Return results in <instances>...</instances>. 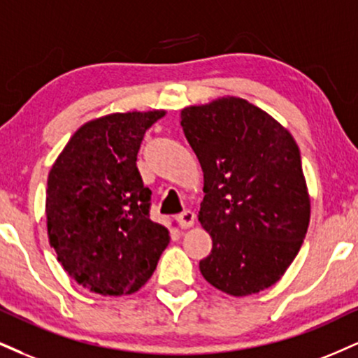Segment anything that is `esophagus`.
<instances>
[{
  "label": "esophagus",
  "mask_w": 358,
  "mask_h": 358,
  "mask_svg": "<svg viewBox=\"0 0 358 358\" xmlns=\"http://www.w3.org/2000/svg\"><path fill=\"white\" fill-rule=\"evenodd\" d=\"M178 222L182 228H190L195 223V213L190 212V210H185L183 213L178 215Z\"/></svg>",
  "instance_id": "1"
}]
</instances>
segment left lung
<instances>
[{"mask_svg":"<svg viewBox=\"0 0 358 358\" xmlns=\"http://www.w3.org/2000/svg\"><path fill=\"white\" fill-rule=\"evenodd\" d=\"M180 118L203 170L198 222L213 242L200 272L228 295L258 294L282 278L307 234L310 196L299 145L243 98L187 106Z\"/></svg>","mask_w":358,"mask_h":358,"instance_id":"obj_1","label":"left lung"}]
</instances>
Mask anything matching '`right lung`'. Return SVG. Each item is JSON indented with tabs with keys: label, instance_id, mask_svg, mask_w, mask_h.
<instances>
[{
	"label": "right lung",
	"instance_id": "right-lung-1",
	"mask_svg": "<svg viewBox=\"0 0 358 358\" xmlns=\"http://www.w3.org/2000/svg\"><path fill=\"white\" fill-rule=\"evenodd\" d=\"M162 116L153 110L92 120L50 170V245L68 275L94 294H135L170 242L166 228L150 218L152 192L136 168L145 131Z\"/></svg>",
	"mask_w": 358,
	"mask_h": 358
}]
</instances>
